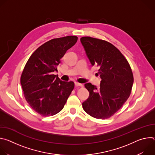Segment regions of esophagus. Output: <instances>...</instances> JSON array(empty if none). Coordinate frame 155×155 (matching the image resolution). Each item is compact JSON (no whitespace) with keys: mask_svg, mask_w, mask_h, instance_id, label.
I'll return each instance as SVG.
<instances>
[{"mask_svg":"<svg viewBox=\"0 0 155 155\" xmlns=\"http://www.w3.org/2000/svg\"><path fill=\"white\" fill-rule=\"evenodd\" d=\"M75 85L76 86H81V87H83V85L82 84L79 83H78V82H75Z\"/></svg>","mask_w":155,"mask_h":155,"instance_id":"34e87169","label":"esophagus"}]
</instances>
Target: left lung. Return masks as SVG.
<instances>
[{
    "instance_id": "1",
    "label": "left lung",
    "mask_w": 155,
    "mask_h": 155,
    "mask_svg": "<svg viewBox=\"0 0 155 155\" xmlns=\"http://www.w3.org/2000/svg\"><path fill=\"white\" fill-rule=\"evenodd\" d=\"M80 41L91 65H97L102 80L97 88L91 83L84 84L90 96L83 108L91 117L107 119L123 106L130 96L134 77L130 65L122 53L110 43L90 37Z\"/></svg>"
}]
</instances>
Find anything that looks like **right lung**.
Listing matches in <instances>:
<instances>
[{
    "label": "right lung",
    "instance_id": "1",
    "mask_svg": "<svg viewBox=\"0 0 155 155\" xmlns=\"http://www.w3.org/2000/svg\"><path fill=\"white\" fill-rule=\"evenodd\" d=\"M78 40L77 36L52 39L38 47L28 59L21 77L28 103L44 117L59 113L74 87L73 81H63L58 75L61 59Z\"/></svg>",
    "mask_w": 155,
    "mask_h": 155
}]
</instances>
